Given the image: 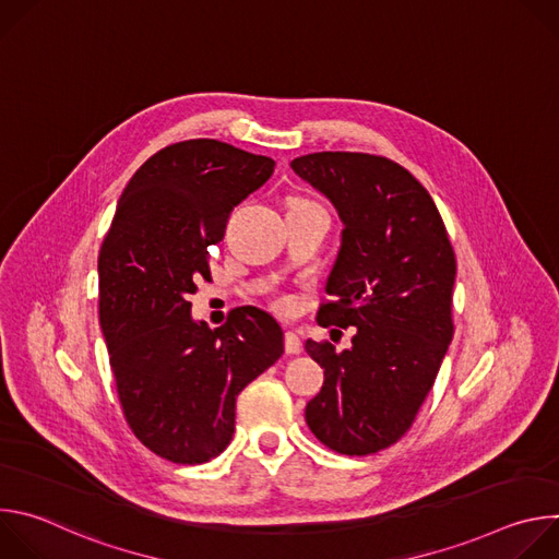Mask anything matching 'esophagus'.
Instances as JSON below:
<instances>
[{"mask_svg":"<svg viewBox=\"0 0 559 559\" xmlns=\"http://www.w3.org/2000/svg\"><path fill=\"white\" fill-rule=\"evenodd\" d=\"M300 349H302L300 336L294 330H287L285 332V352L287 354H300Z\"/></svg>","mask_w":559,"mask_h":559,"instance_id":"1","label":"esophagus"}]
</instances>
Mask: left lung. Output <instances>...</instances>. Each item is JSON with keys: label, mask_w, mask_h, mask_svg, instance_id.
<instances>
[{"label": "left lung", "mask_w": 559, "mask_h": 559, "mask_svg": "<svg viewBox=\"0 0 559 559\" xmlns=\"http://www.w3.org/2000/svg\"><path fill=\"white\" fill-rule=\"evenodd\" d=\"M292 170L321 192L343 223L328 276L323 328H356L352 347L307 341L325 369L305 407L311 433L345 455H369L401 440L453 338L455 257L429 192L384 156L313 152Z\"/></svg>", "instance_id": "1"}]
</instances>
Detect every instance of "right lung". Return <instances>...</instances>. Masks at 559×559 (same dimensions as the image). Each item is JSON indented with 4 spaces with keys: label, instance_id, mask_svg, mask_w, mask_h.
I'll return each instance as SVG.
<instances>
[{
    "label": "right lung",
    "instance_id": "right-lung-1",
    "mask_svg": "<svg viewBox=\"0 0 559 559\" xmlns=\"http://www.w3.org/2000/svg\"><path fill=\"white\" fill-rule=\"evenodd\" d=\"M274 173L216 139L158 150L126 186L99 252V321L123 416L156 455L201 464L229 444L236 395L283 356V330L238 307L210 330L190 294L231 210Z\"/></svg>",
    "mask_w": 559,
    "mask_h": 559
}]
</instances>
